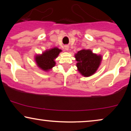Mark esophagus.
<instances>
[{"label": "esophagus", "mask_w": 131, "mask_h": 131, "mask_svg": "<svg viewBox=\"0 0 131 131\" xmlns=\"http://www.w3.org/2000/svg\"><path fill=\"white\" fill-rule=\"evenodd\" d=\"M65 49L67 50H67H69V46H65Z\"/></svg>", "instance_id": "1"}]
</instances>
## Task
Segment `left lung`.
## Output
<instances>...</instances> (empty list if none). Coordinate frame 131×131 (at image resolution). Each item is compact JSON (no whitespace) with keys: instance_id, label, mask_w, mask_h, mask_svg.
<instances>
[{"instance_id":"left-lung-1","label":"left lung","mask_w":131,"mask_h":131,"mask_svg":"<svg viewBox=\"0 0 131 131\" xmlns=\"http://www.w3.org/2000/svg\"><path fill=\"white\" fill-rule=\"evenodd\" d=\"M78 61L77 67L84 76L88 77L94 74L99 67L101 57L94 54L90 50H81L75 55Z\"/></svg>"}]
</instances>
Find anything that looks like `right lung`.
Listing matches in <instances>:
<instances>
[{"label":"right lung","instance_id":"right-lung-1","mask_svg":"<svg viewBox=\"0 0 131 131\" xmlns=\"http://www.w3.org/2000/svg\"><path fill=\"white\" fill-rule=\"evenodd\" d=\"M61 50L55 48L49 51H46L42 55H37L36 57V61L37 66L41 68L43 70L47 71L54 67L55 62L54 59L57 58L59 53Z\"/></svg>","mask_w":131,"mask_h":131}]
</instances>
